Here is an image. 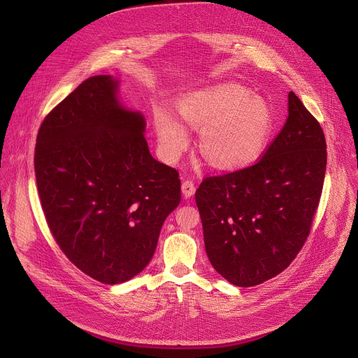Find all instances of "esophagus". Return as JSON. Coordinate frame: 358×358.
Masks as SVG:
<instances>
[{
    "label": "esophagus",
    "mask_w": 358,
    "mask_h": 358,
    "mask_svg": "<svg viewBox=\"0 0 358 358\" xmlns=\"http://www.w3.org/2000/svg\"><path fill=\"white\" fill-rule=\"evenodd\" d=\"M181 189H182V194L185 198H189L191 195H194L195 192V184L192 180H184L182 184H181Z\"/></svg>",
    "instance_id": "obj_1"
}]
</instances>
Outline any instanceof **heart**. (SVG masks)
<instances>
[{"label": "heart", "mask_w": 358, "mask_h": 358, "mask_svg": "<svg viewBox=\"0 0 358 358\" xmlns=\"http://www.w3.org/2000/svg\"><path fill=\"white\" fill-rule=\"evenodd\" d=\"M178 115L199 129V150L210 164L235 170L258 160L273 133V115L266 101L238 85H218L182 97ZM155 127L166 155L178 156L189 143L185 127L159 110Z\"/></svg>", "instance_id": "b5f03b06"}]
</instances>
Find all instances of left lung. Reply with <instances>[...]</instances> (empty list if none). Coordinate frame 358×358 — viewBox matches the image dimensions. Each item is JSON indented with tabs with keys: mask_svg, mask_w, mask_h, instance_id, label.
<instances>
[{
	"mask_svg": "<svg viewBox=\"0 0 358 358\" xmlns=\"http://www.w3.org/2000/svg\"><path fill=\"white\" fill-rule=\"evenodd\" d=\"M327 164L320 123L289 92V116L252 166L202 180L195 202L214 269L250 287L283 272L308 239Z\"/></svg>",
	"mask_w": 358,
	"mask_h": 358,
	"instance_id": "8db88e82",
	"label": "left lung"
}]
</instances>
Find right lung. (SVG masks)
I'll return each instance as SVG.
<instances>
[{
  "label": "right lung",
  "mask_w": 358,
  "mask_h": 358,
  "mask_svg": "<svg viewBox=\"0 0 358 358\" xmlns=\"http://www.w3.org/2000/svg\"><path fill=\"white\" fill-rule=\"evenodd\" d=\"M116 92L108 75L82 82L45 116L34 156L50 234L78 269L105 285L148 265L181 201L178 171L151 157L144 117Z\"/></svg>",
  "instance_id": "add662e5"
}]
</instances>
